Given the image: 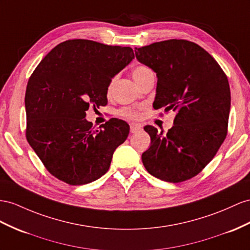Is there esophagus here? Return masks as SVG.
Instances as JSON below:
<instances>
[{"label":"esophagus","mask_w":250,"mask_h":250,"mask_svg":"<svg viewBox=\"0 0 250 250\" xmlns=\"http://www.w3.org/2000/svg\"><path fill=\"white\" fill-rule=\"evenodd\" d=\"M140 129H142V125H137V124H131L130 125V131H131V133H136Z\"/></svg>","instance_id":"obj_1"}]
</instances>
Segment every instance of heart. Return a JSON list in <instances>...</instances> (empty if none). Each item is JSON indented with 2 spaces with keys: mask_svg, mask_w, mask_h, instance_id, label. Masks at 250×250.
<instances>
[{
  "mask_svg": "<svg viewBox=\"0 0 250 250\" xmlns=\"http://www.w3.org/2000/svg\"><path fill=\"white\" fill-rule=\"evenodd\" d=\"M150 74H153L151 68L149 66L144 65V64H138V65H136L132 70L133 78L136 81L138 85L139 83ZM111 88H112V82L110 83V85H108V91H111ZM118 115L126 119H136L139 116V113L136 110H133L131 107H123L118 111Z\"/></svg>",
  "mask_w": 250,
  "mask_h": 250,
  "instance_id": "b5f03b06",
  "label": "heart"
}]
</instances>
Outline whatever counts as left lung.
Segmentation results:
<instances>
[{
    "label": "left lung",
    "mask_w": 250,
    "mask_h": 250,
    "mask_svg": "<svg viewBox=\"0 0 250 250\" xmlns=\"http://www.w3.org/2000/svg\"><path fill=\"white\" fill-rule=\"evenodd\" d=\"M135 55L156 73L153 107L176 114L174 125L166 134L153 125L144 127L151 146L143 153V164L151 175L162 181L190 180L212 161L227 136V76L212 56L187 40L171 39L135 47Z\"/></svg>",
    "instance_id": "left-lung-1"
}]
</instances>
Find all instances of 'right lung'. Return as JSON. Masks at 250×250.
<instances>
[{
  "label": "right lung",
  "instance_id": "obj_1",
  "mask_svg": "<svg viewBox=\"0 0 250 250\" xmlns=\"http://www.w3.org/2000/svg\"><path fill=\"white\" fill-rule=\"evenodd\" d=\"M133 59L131 47L74 39L38 64L25 93L26 139L53 176L78 186L106 173L130 126L111 118L94 129L86 111L107 104L112 78Z\"/></svg>",
  "mask_w": 250,
  "mask_h": 250
}]
</instances>
